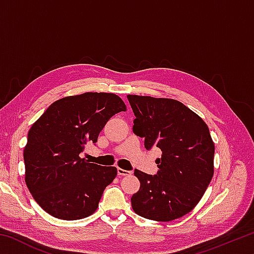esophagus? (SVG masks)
I'll use <instances>...</instances> for the list:
<instances>
[{"instance_id":"1","label":"esophagus","mask_w":254,"mask_h":254,"mask_svg":"<svg viewBox=\"0 0 254 254\" xmlns=\"http://www.w3.org/2000/svg\"><path fill=\"white\" fill-rule=\"evenodd\" d=\"M118 175L119 176H128V175H131V171L124 170V169H121V168H118Z\"/></svg>"}]
</instances>
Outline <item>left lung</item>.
Listing matches in <instances>:
<instances>
[{"label": "left lung", "instance_id": "8db88e82", "mask_svg": "<svg viewBox=\"0 0 254 254\" xmlns=\"http://www.w3.org/2000/svg\"><path fill=\"white\" fill-rule=\"evenodd\" d=\"M135 115L133 132L147 150L162 151L156 175L134 170L139 191L131 198L134 212L149 220L174 221L195 207L214 174L215 147L209 128L186 105L170 98L127 95Z\"/></svg>", "mask_w": 254, "mask_h": 254}]
</instances>
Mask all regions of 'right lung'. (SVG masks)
<instances>
[{
    "mask_svg": "<svg viewBox=\"0 0 254 254\" xmlns=\"http://www.w3.org/2000/svg\"><path fill=\"white\" fill-rule=\"evenodd\" d=\"M126 111L115 94L84 93L56 101L33 124L23 152L25 184L42 209L67 221L95 212L118 170L79 154L88 142L96 143L113 115Z\"/></svg>",
    "mask_w": 254,
    "mask_h": 254,
    "instance_id": "1",
    "label": "right lung"
}]
</instances>
